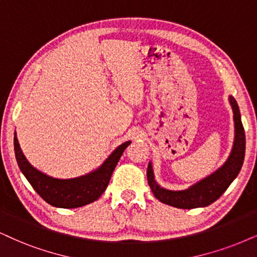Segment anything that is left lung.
Listing matches in <instances>:
<instances>
[{
	"mask_svg": "<svg viewBox=\"0 0 257 257\" xmlns=\"http://www.w3.org/2000/svg\"><path fill=\"white\" fill-rule=\"evenodd\" d=\"M229 102L233 112V123H235V139L227 160L216 172L201 179L194 185L181 191H173L160 186L155 180L153 163L148 166V182L154 195L163 204L177 208H196L206 207L213 204L220 195L226 191L240 172L245 155V134L243 128L240 112L236 100L229 96Z\"/></svg>",
	"mask_w": 257,
	"mask_h": 257,
	"instance_id": "1",
	"label": "left lung"
}]
</instances>
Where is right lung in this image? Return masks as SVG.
<instances>
[{"mask_svg": "<svg viewBox=\"0 0 257 257\" xmlns=\"http://www.w3.org/2000/svg\"><path fill=\"white\" fill-rule=\"evenodd\" d=\"M131 141L125 142L112 151L103 163L93 172L74 179H57L40 172L28 162L14 134V151L18 166L34 191L47 204L61 208H76L88 205L100 198L108 186L113 170Z\"/></svg>", "mask_w": 257, "mask_h": 257, "instance_id": "right-lung-1", "label": "right lung"}]
</instances>
